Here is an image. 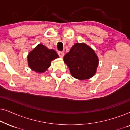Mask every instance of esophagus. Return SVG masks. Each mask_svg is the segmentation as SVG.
I'll use <instances>...</instances> for the list:
<instances>
[{"label": "esophagus", "instance_id": "esophagus-1", "mask_svg": "<svg viewBox=\"0 0 130 130\" xmlns=\"http://www.w3.org/2000/svg\"><path fill=\"white\" fill-rule=\"evenodd\" d=\"M58 56H59L60 57H61V58H63L64 56V53L63 52H61V51H58Z\"/></svg>", "mask_w": 130, "mask_h": 130}]
</instances>
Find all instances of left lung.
<instances>
[{"instance_id": "left-lung-1", "label": "left lung", "mask_w": 130, "mask_h": 130, "mask_svg": "<svg viewBox=\"0 0 130 130\" xmlns=\"http://www.w3.org/2000/svg\"><path fill=\"white\" fill-rule=\"evenodd\" d=\"M63 60L72 76L79 80L93 77L99 64L98 57L95 51L84 42L74 44Z\"/></svg>"}]
</instances>
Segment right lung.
Returning a JSON list of instances; mask_svg holds the SVG:
<instances>
[{"label": "right lung", "instance_id": "obj_1", "mask_svg": "<svg viewBox=\"0 0 130 130\" xmlns=\"http://www.w3.org/2000/svg\"><path fill=\"white\" fill-rule=\"evenodd\" d=\"M59 57L54 50H50L43 44L36 46L28 55V64L32 70L43 73L50 67L51 61Z\"/></svg>", "mask_w": 130, "mask_h": 130}]
</instances>
